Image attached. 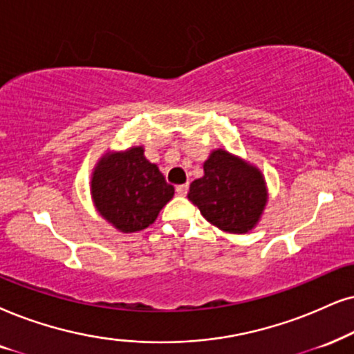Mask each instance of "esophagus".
<instances>
[{
	"label": "esophagus",
	"instance_id": "1",
	"mask_svg": "<svg viewBox=\"0 0 354 354\" xmlns=\"http://www.w3.org/2000/svg\"><path fill=\"white\" fill-rule=\"evenodd\" d=\"M187 189H189V185H180L176 186V194L178 196H186Z\"/></svg>",
	"mask_w": 354,
	"mask_h": 354
}]
</instances>
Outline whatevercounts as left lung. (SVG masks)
I'll list each match as a JSON object with an SVG mask.
<instances>
[{"mask_svg":"<svg viewBox=\"0 0 354 354\" xmlns=\"http://www.w3.org/2000/svg\"><path fill=\"white\" fill-rule=\"evenodd\" d=\"M187 198L217 229L248 234L258 225L268 203L261 169L223 149L210 151L204 176L189 186Z\"/></svg>","mask_w":354,"mask_h":354,"instance_id":"obj_1","label":"left lung"}]
</instances>
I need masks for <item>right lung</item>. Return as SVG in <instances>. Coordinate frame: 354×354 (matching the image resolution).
<instances>
[{"instance_id": "1", "label": "right lung", "mask_w": 354, "mask_h": 354, "mask_svg": "<svg viewBox=\"0 0 354 354\" xmlns=\"http://www.w3.org/2000/svg\"><path fill=\"white\" fill-rule=\"evenodd\" d=\"M144 151V147L106 151L91 173L89 189L97 214L122 234L151 225L174 196V187Z\"/></svg>"}]
</instances>
